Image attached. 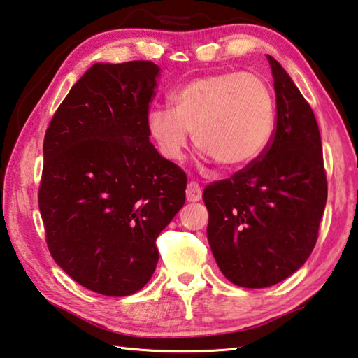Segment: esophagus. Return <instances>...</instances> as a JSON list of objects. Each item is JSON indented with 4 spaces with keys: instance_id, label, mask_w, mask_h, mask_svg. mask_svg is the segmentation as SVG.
I'll return each instance as SVG.
<instances>
[{
    "instance_id": "obj_1",
    "label": "esophagus",
    "mask_w": 358,
    "mask_h": 358,
    "mask_svg": "<svg viewBox=\"0 0 358 358\" xmlns=\"http://www.w3.org/2000/svg\"><path fill=\"white\" fill-rule=\"evenodd\" d=\"M186 199L189 201H199L201 199V187L196 181H189V183H187Z\"/></svg>"
}]
</instances>
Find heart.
<instances>
[{
  "label": "heart",
  "instance_id": "obj_1",
  "mask_svg": "<svg viewBox=\"0 0 358 358\" xmlns=\"http://www.w3.org/2000/svg\"><path fill=\"white\" fill-rule=\"evenodd\" d=\"M172 111L153 108L147 129L166 159L178 161L194 133L199 150L222 169L249 166L269 145L275 96L247 71H217L187 81L171 95Z\"/></svg>",
  "mask_w": 358,
  "mask_h": 358
}]
</instances>
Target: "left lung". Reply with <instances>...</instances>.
<instances>
[{
    "mask_svg": "<svg viewBox=\"0 0 358 358\" xmlns=\"http://www.w3.org/2000/svg\"><path fill=\"white\" fill-rule=\"evenodd\" d=\"M275 90V128L266 150L203 189L206 235L227 280L266 288L307 262L327 201L321 134L313 109L289 75L268 56Z\"/></svg>",
    "mask_w": 358,
    "mask_h": 358,
    "instance_id": "obj_1",
    "label": "left lung"
}]
</instances>
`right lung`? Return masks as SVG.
I'll return each instance as SVG.
<instances>
[{
  "label": "right lung",
  "instance_id": "right-lung-1",
  "mask_svg": "<svg viewBox=\"0 0 358 358\" xmlns=\"http://www.w3.org/2000/svg\"><path fill=\"white\" fill-rule=\"evenodd\" d=\"M159 69L95 64L56 109L43 139L38 210L55 262L103 296L145 287L157 238L186 200V173L148 139Z\"/></svg>",
  "mask_w": 358,
  "mask_h": 358
}]
</instances>
